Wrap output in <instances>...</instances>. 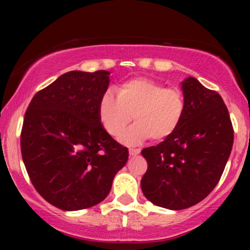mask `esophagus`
<instances>
[{
  "instance_id": "34e87169",
  "label": "esophagus",
  "mask_w": 250,
  "mask_h": 250,
  "mask_svg": "<svg viewBox=\"0 0 250 250\" xmlns=\"http://www.w3.org/2000/svg\"><path fill=\"white\" fill-rule=\"evenodd\" d=\"M139 153H140V148H133V147L129 148L130 156H137V155H139Z\"/></svg>"
}]
</instances>
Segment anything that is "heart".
Here are the masks:
<instances>
[{"label":"heart","mask_w":250,"mask_h":250,"mask_svg":"<svg viewBox=\"0 0 250 250\" xmlns=\"http://www.w3.org/2000/svg\"><path fill=\"white\" fill-rule=\"evenodd\" d=\"M116 97L105 93L99 100L98 113L105 130L113 138L125 133L132 118L137 122L122 140L135 145L152 138L165 140L178 129L185 115L183 90L147 77H134L115 87Z\"/></svg>","instance_id":"heart-1"}]
</instances>
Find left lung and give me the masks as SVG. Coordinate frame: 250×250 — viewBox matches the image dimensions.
I'll return each mask as SVG.
<instances>
[{"label":"left lung","instance_id":"8db88e82","mask_svg":"<svg viewBox=\"0 0 250 250\" xmlns=\"http://www.w3.org/2000/svg\"><path fill=\"white\" fill-rule=\"evenodd\" d=\"M185 115L178 129L141 151L147 170L141 190L150 202L185 209L204 200L220 180L233 145L230 113L218 92L195 77L183 82Z\"/></svg>","mask_w":250,"mask_h":250}]
</instances>
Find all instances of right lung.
<instances>
[{"instance_id":"right-lung-1","label":"right lung","mask_w":250,"mask_h":250,"mask_svg":"<svg viewBox=\"0 0 250 250\" xmlns=\"http://www.w3.org/2000/svg\"><path fill=\"white\" fill-rule=\"evenodd\" d=\"M109 71H70L39 90L25 112L22 161L37 192L57 208L80 210L109 195L128 148L109 133L98 105Z\"/></svg>"}]
</instances>
